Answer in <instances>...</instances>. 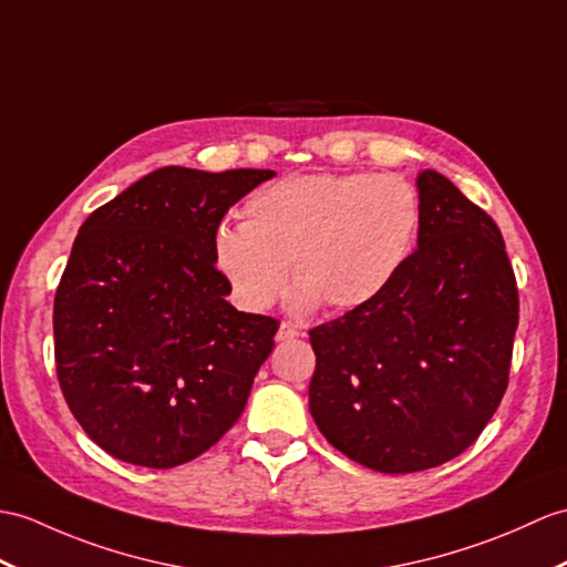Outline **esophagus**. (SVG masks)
<instances>
[{"label": "esophagus", "instance_id": "34e87169", "mask_svg": "<svg viewBox=\"0 0 567 567\" xmlns=\"http://www.w3.org/2000/svg\"><path fill=\"white\" fill-rule=\"evenodd\" d=\"M299 328L295 326V323H289V321H282L280 323V328H278V336H275V338H278V340H282V343H285V340H295V338H299Z\"/></svg>", "mask_w": 567, "mask_h": 567}]
</instances>
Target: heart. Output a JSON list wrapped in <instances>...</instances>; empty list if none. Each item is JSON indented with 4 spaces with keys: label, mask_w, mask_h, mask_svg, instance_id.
<instances>
[{
    "label": "heart",
    "mask_w": 567,
    "mask_h": 567,
    "mask_svg": "<svg viewBox=\"0 0 567 567\" xmlns=\"http://www.w3.org/2000/svg\"><path fill=\"white\" fill-rule=\"evenodd\" d=\"M244 215L213 236L215 268L236 305L272 307L292 266L297 309L343 313L370 305L401 272L423 209L401 176L301 174L258 188Z\"/></svg>",
    "instance_id": "obj_1"
}]
</instances>
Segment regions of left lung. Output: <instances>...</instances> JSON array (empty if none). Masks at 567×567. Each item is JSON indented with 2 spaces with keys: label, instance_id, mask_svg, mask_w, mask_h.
Instances as JSON below:
<instances>
[{
  "label": "left lung",
  "instance_id": "obj_1",
  "mask_svg": "<svg viewBox=\"0 0 567 567\" xmlns=\"http://www.w3.org/2000/svg\"><path fill=\"white\" fill-rule=\"evenodd\" d=\"M417 193V251L370 305L309 331L316 425L381 473L434 468L478 440L507 391L519 323L493 217L432 168Z\"/></svg>",
  "mask_w": 567,
  "mask_h": 567
}]
</instances>
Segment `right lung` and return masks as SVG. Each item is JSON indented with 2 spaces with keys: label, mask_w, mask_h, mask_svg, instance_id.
<instances>
[{
  "label": "right lung",
  "mask_w": 567,
  "mask_h": 567,
  "mask_svg": "<svg viewBox=\"0 0 567 567\" xmlns=\"http://www.w3.org/2000/svg\"><path fill=\"white\" fill-rule=\"evenodd\" d=\"M272 176L164 166L82 224L52 331L64 401L103 452L174 468L244 413L280 321L224 299L213 236L229 207Z\"/></svg>",
  "instance_id": "add662e5"
}]
</instances>
